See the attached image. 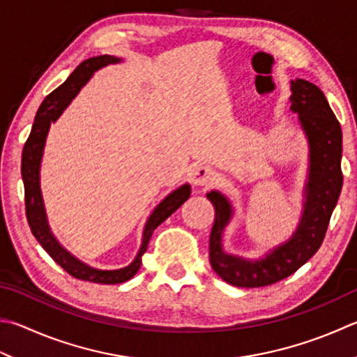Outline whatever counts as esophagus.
Instances as JSON below:
<instances>
[{
  "label": "esophagus",
  "mask_w": 357,
  "mask_h": 357,
  "mask_svg": "<svg viewBox=\"0 0 357 357\" xmlns=\"http://www.w3.org/2000/svg\"><path fill=\"white\" fill-rule=\"evenodd\" d=\"M213 178V171L211 167H208L205 165H199L196 166V169L192 171V183L197 185V186H204L206 183H210Z\"/></svg>",
  "instance_id": "esophagus-1"
}]
</instances>
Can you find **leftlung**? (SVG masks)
Listing matches in <instances>:
<instances>
[{
    "label": "left lung",
    "instance_id": "8db88e82",
    "mask_svg": "<svg viewBox=\"0 0 357 357\" xmlns=\"http://www.w3.org/2000/svg\"><path fill=\"white\" fill-rule=\"evenodd\" d=\"M292 112L298 113L311 147V167L306 185V204L300 227L286 244L275 248L264 259L245 261L224 253L220 236L231 218V206L218 191L206 194L214 206L210 234V262L219 277L236 287H262L297 272L319 250L329 219L340 196L342 129L334 112L317 85L305 79L291 82Z\"/></svg>",
    "mask_w": 357,
    "mask_h": 357
}]
</instances>
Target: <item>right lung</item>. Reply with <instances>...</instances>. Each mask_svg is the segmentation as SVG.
<instances>
[{"instance_id": "1", "label": "right lung", "mask_w": 357, "mask_h": 357, "mask_svg": "<svg viewBox=\"0 0 357 357\" xmlns=\"http://www.w3.org/2000/svg\"><path fill=\"white\" fill-rule=\"evenodd\" d=\"M116 62H119V59L113 56H98L86 59L71 73V76L66 79L62 85L57 86L52 93H50V95L45 98L42 105H40L36 119H33L32 130L28 139H26L22 155V177L24 183L26 219H28L32 234L40 242V245L45 248L46 253H48L65 272H68L73 278L99 284H118L130 280L141 267V257H143L147 250V244H149L153 230H155L161 222L169 218L174 211H177L191 194V188L185 185L178 188L177 191L169 194V196L161 202L146 222L143 244L139 247L137 258L133 259L130 266L119 268V271H96V268L85 266L84 262H80L74 257H71L63 247H60L56 238H54L52 233L50 231L38 181L40 161H42L45 139L46 135H48L50 126L62 115L65 107L77 95L79 90L82 89L93 73L102 68L105 65Z\"/></svg>"}]
</instances>
